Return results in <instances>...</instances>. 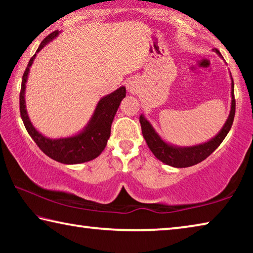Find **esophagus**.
Masks as SVG:
<instances>
[{"label":"esophagus","mask_w":253,"mask_h":253,"mask_svg":"<svg viewBox=\"0 0 253 253\" xmlns=\"http://www.w3.org/2000/svg\"><path fill=\"white\" fill-rule=\"evenodd\" d=\"M127 88L128 90H129L131 93H136L138 92V89H139V83L135 79H131L127 83Z\"/></svg>","instance_id":"esophagus-1"}]
</instances>
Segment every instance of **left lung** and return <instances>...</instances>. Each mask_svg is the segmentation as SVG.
<instances>
[{
    "label": "left lung",
    "mask_w": 253,
    "mask_h": 253,
    "mask_svg": "<svg viewBox=\"0 0 253 253\" xmlns=\"http://www.w3.org/2000/svg\"><path fill=\"white\" fill-rule=\"evenodd\" d=\"M216 52L220 54L219 51ZM231 96H232V102H231V111L229 115L228 121H226L225 125L222 128L221 131L217 134L214 138L209 140L208 143L196 145V146L192 147H184V148H177L170 145L166 144L161 139L155 130L153 129L146 119L144 116L139 117V123L142 126V132L145 140L148 145L149 149L155 155L156 158L162 161L165 164L173 168H188V166H193L198 163L204 161L205 158L209 157L211 154L215 151V149L220 146V144L223 142L225 136L228 135L229 130L231 129L233 124L234 115H235V98H234V84L232 80V90H231Z\"/></svg>",
    "instance_id": "8db88e82"
}]
</instances>
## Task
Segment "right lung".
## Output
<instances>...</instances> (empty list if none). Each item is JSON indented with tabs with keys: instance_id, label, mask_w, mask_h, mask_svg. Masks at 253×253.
<instances>
[{
	"instance_id": "add662e5",
	"label": "right lung",
	"mask_w": 253,
	"mask_h": 253,
	"mask_svg": "<svg viewBox=\"0 0 253 253\" xmlns=\"http://www.w3.org/2000/svg\"><path fill=\"white\" fill-rule=\"evenodd\" d=\"M57 36L58 31H53L48 37H45L44 40L41 42L39 48H38L37 52H39L49 41ZM34 58H36V54L32 55V58L30 59L27 69L24 71L20 91V114L29 135L32 137L38 147L46 156L57 162L63 163V164H79V163L91 161L93 158L98 157L106 147L107 140L110 136L111 123L114 121L119 105L126 96V88L121 87L116 91L111 92L110 95L102 98L98 102L95 114H93L88 127L83 132H80L79 135L69 137V138L49 139L43 135H41L33 127L28 117L27 110H25V83H27L30 67L33 63Z\"/></svg>"
}]
</instances>
